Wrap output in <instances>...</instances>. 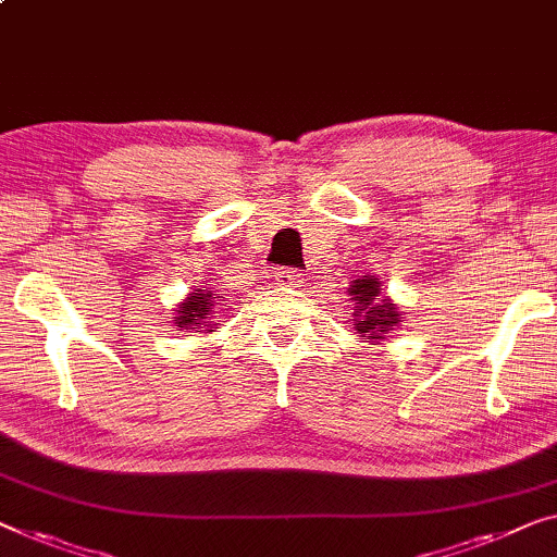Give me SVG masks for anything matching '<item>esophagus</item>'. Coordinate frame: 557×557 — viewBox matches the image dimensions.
<instances>
[{"label":"esophagus","mask_w":557,"mask_h":557,"mask_svg":"<svg viewBox=\"0 0 557 557\" xmlns=\"http://www.w3.org/2000/svg\"><path fill=\"white\" fill-rule=\"evenodd\" d=\"M276 281L281 286H298L304 281V273L296 271V269H278Z\"/></svg>","instance_id":"34e87169"}]
</instances>
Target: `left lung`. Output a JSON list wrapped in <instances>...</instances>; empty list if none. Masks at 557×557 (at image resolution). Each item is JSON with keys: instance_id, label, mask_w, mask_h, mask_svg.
Segmentation results:
<instances>
[{"instance_id": "1", "label": "left lung", "mask_w": 557, "mask_h": 557, "mask_svg": "<svg viewBox=\"0 0 557 557\" xmlns=\"http://www.w3.org/2000/svg\"><path fill=\"white\" fill-rule=\"evenodd\" d=\"M351 296L357 301V306H354V329L361 336L384 338L392 326L399 324L401 313L389 298L382 296V288H379V281L374 276L354 281Z\"/></svg>"}]
</instances>
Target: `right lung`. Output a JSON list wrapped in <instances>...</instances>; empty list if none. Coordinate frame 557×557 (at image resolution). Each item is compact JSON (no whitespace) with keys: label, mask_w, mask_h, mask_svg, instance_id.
Listing matches in <instances>:
<instances>
[{"label":"right lung","mask_w":557,"mask_h":557,"mask_svg":"<svg viewBox=\"0 0 557 557\" xmlns=\"http://www.w3.org/2000/svg\"><path fill=\"white\" fill-rule=\"evenodd\" d=\"M219 294L208 292V288H198V294H190L185 301L178 306V317L175 319V326L181 329H206V332H213V321H211V309L219 301Z\"/></svg>","instance_id":"1"}]
</instances>
